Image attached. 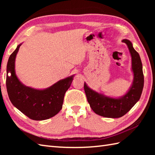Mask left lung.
Masks as SVG:
<instances>
[{"label": "left lung", "mask_w": 155, "mask_h": 155, "mask_svg": "<svg viewBox=\"0 0 155 155\" xmlns=\"http://www.w3.org/2000/svg\"><path fill=\"white\" fill-rule=\"evenodd\" d=\"M129 49L132 58V69L134 80L132 87L124 97L113 98L98 94L84 84V89L87 101L95 113L108 118H119L127 113L135 104L142 94L144 87V75L143 65L139 53L134 50L130 41L123 40Z\"/></svg>", "instance_id": "8db88e82"}]
</instances>
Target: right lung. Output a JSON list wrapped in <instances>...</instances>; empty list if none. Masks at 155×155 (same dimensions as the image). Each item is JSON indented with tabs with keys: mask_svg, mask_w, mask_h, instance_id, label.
I'll use <instances>...</instances> for the list:
<instances>
[{
	"mask_svg": "<svg viewBox=\"0 0 155 155\" xmlns=\"http://www.w3.org/2000/svg\"><path fill=\"white\" fill-rule=\"evenodd\" d=\"M21 45L17 46L8 58L6 85L12 104L31 119L42 120L54 117L61 110L66 91L70 87L73 76L58 81L44 90H37L23 85L16 77L15 62ZM9 72L10 76L8 75Z\"/></svg>",
	"mask_w": 155,
	"mask_h": 155,
	"instance_id": "add662e5",
	"label": "right lung"
}]
</instances>
